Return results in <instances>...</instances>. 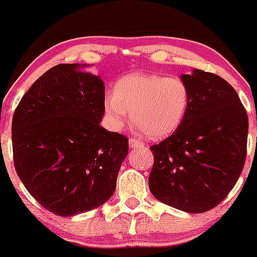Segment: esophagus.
<instances>
[{
    "instance_id": "34e87169",
    "label": "esophagus",
    "mask_w": 257,
    "mask_h": 257,
    "mask_svg": "<svg viewBox=\"0 0 257 257\" xmlns=\"http://www.w3.org/2000/svg\"><path fill=\"white\" fill-rule=\"evenodd\" d=\"M128 145L130 148H141V147H145V143L142 141L136 140V139H130L128 140Z\"/></svg>"
}]
</instances>
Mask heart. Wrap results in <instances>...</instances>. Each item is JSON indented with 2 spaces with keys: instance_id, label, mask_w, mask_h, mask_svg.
Returning <instances> with one entry per match:
<instances>
[{
  "instance_id": "heart-1",
  "label": "heart",
  "mask_w": 257,
  "mask_h": 257,
  "mask_svg": "<svg viewBox=\"0 0 257 257\" xmlns=\"http://www.w3.org/2000/svg\"><path fill=\"white\" fill-rule=\"evenodd\" d=\"M191 93L178 77L132 73L115 83L104 99V110L112 128H121L131 111L132 123L146 137L161 140L181 126L189 111Z\"/></svg>"
}]
</instances>
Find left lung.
<instances>
[{
  "label": "left lung",
  "mask_w": 257,
  "mask_h": 257,
  "mask_svg": "<svg viewBox=\"0 0 257 257\" xmlns=\"http://www.w3.org/2000/svg\"><path fill=\"white\" fill-rule=\"evenodd\" d=\"M191 103L181 126L151 146L150 190L180 211L203 213L219 205L238 181L246 158V110L238 93L217 74H183Z\"/></svg>",
  "instance_id": "8db88e82"
}]
</instances>
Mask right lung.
Here are the masks:
<instances>
[{
  "label": "right lung",
  "mask_w": 257,
  "mask_h": 257,
  "mask_svg": "<svg viewBox=\"0 0 257 257\" xmlns=\"http://www.w3.org/2000/svg\"><path fill=\"white\" fill-rule=\"evenodd\" d=\"M83 66L61 63L46 71L21 99L12 120L19 179L44 208L62 217L106 202L128 153L127 137L100 126L104 83L81 72Z\"/></svg>",
  "instance_id": "obj_1"
}]
</instances>
